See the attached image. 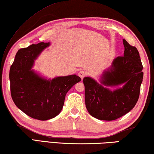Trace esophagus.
Masks as SVG:
<instances>
[{
	"mask_svg": "<svg viewBox=\"0 0 154 154\" xmlns=\"http://www.w3.org/2000/svg\"><path fill=\"white\" fill-rule=\"evenodd\" d=\"M78 75H79V76L81 77V79H83L85 75H86V73H85V71H80L79 72H78Z\"/></svg>",
	"mask_w": 154,
	"mask_h": 154,
	"instance_id": "34e87169",
	"label": "esophagus"
}]
</instances>
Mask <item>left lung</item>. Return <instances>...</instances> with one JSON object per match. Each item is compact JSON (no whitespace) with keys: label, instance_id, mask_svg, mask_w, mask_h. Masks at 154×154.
I'll list each match as a JSON object with an SVG mask.
<instances>
[{"label":"left lung","instance_id":"1","mask_svg":"<svg viewBox=\"0 0 154 154\" xmlns=\"http://www.w3.org/2000/svg\"><path fill=\"white\" fill-rule=\"evenodd\" d=\"M124 56L113 60L111 67L104 71L100 83L90 77L83 78L85 102L94 118L112 121L131 111L139 97L143 69L135 47L123 39ZM122 85V87H119ZM109 87H118L111 91Z\"/></svg>","mask_w":154,"mask_h":154}]
</instances>
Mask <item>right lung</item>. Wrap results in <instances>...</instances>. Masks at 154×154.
Returning a JSON list of instances; mask_svg holds the SVG:
<instances>
[{
  "label": "right lung",
  "instance_id": "obj_1",
  "mask_svg": "<svg viewBox=\"0 0 154 154\" xmlns=\"http://www.w3.org/2000/svg\"><path fill=\"white\" fill-rule=\"evenodd\" d=\"M49 45V42H41L19 49L9 71L15 105L27 116L43 121L60 113L66 93L81 81L76 75L48 79L32 69L35 61Z\"/></svg>",
  "mask_w": 154,
  "mask_h": 154
}]
</instances>
